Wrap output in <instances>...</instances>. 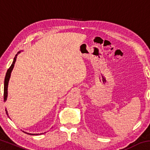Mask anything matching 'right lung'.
I'll use <instances>...</instances> for the list:
<instances>
[{"label": "right lung", "mask_w": 150, "mask_h": 150, "mask_svg": "<svg viewBox=\"0 0 150 150\" xmlns=\"http://www.w3.org/2000/svg\"><path fill=\"white\" fill-rule=\"evenodd\" d=\"M20 52H18L17 54L16 55V56H15L14 59V61L13 62H12V65L11 67H9V69L7 70V72L6 73V76H5V79H4V100H6V98H7V95H8V81H9V79H10V77H11V73L12 72V69H13L14 66V64H15V62H16V58H17V55L18 54H19ZM6 113L7 114V110H6ZM8 115V114H7ZM30 135H35V134H30ZM37 135V134H36Z\"/></svg>", "instance_id": "right-lung-1"}]
</instances>
